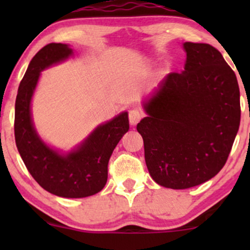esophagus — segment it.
I'll list each match as a JSON object with an SVG mask.
<instances>
[{
  "instance_id": "obj_1",
  "label": "esophagus",
  "mask_w": 250,
  "mask_h": 250,
  "mask_svg": "<svg viewBox=\"0 0 250 250\" xmlns=\"http://www.w3.org/2000/svg\"><path fill=\"white\" fill-rule=\"evenodd\" d=\"M142 116H143V113L140 110V109H136V108L131 109V110L129 111V122H130V125H135L140 121V120L142 119Z\"/></svg>"
}]
</instances>
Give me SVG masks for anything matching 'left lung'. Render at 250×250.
Listing matches in <instances>:
<instances>
[{"instance_id":"left-lung-1","label":"left lung","mask_w":250,"mask_h":250,"mask_svg":"<svg viewBox=\"0 0 250 250\" xmlns=\"http://www.w3.org/2000/svg\"><path fill=\"white\" fill-rule=\"evenodd\" d=\"M185 70L170 73L143 101L137 125L149 174L157 185L187 189L223 168L240 127L235 73L207 43H183Z\"/></svg>"}]
</instances>
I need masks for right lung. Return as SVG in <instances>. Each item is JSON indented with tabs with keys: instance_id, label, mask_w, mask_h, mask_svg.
Returning a JSON list of instances; mask_svg holds the SVG:
<instances>
[{
	"instance_id": "add662e5",
	"label": "right lung",
	"mask_w": 250,
	"mask_h": 250,
	"mask_svg": "<svg viewBox=\"0 0 250 250\" xmlns=\"http://www.w3.org/2000/svg\"><path fill=\"white\" fill-rule=\"evenodd\" d=\"M63 43H49L33 57L20 83L15 102V141L31 176L56 196L81 199L101 191L107 183L108 162L128 131V113L97 125L81 145L68 153L48 146L37 134L31 117V99L41 71L73 56Z\"/></svg>"
}]
</instances>
